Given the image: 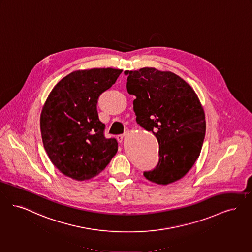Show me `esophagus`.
<instances>
[{"instance_id": "1", "label": "esophagus", "mask_w": 252, "mask_h": 252, "mask_svg": "<svg viewBox=\"0 0 252 252\" xmlns=\"http://www.w3.org/2000/svg\"><path fill=\"white\" fill-rule=\"evenodd\" d=\"M125 136H126L125 134H120V135H118V136H117V140H118V141H119V142H122L123 140H124V138H125Z\"/></svg>"}]
</instances>
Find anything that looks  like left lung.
<instances>
[{
    "mask_svg": "<svg viewBox=\"0 0 252 252\" xmlns=\"http://www.w3.org/2000/svg\"><path fill=\"white\" fill-rule=\"evenodd\" d=\"M126 89L134 94L136 121L151 131L159 144V162L144 171L149 181L168 185L183 178L201 153L205 115L191 86L171 71L154 67L125 71Z\"/></svg>",
    "mask_w": 252,
    "mask_h": 252,
    "instance_id": "8db88e82",
    "label": "left lung"
}]
</instances>
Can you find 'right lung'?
<instances>
[{
  "label": "right lung",
  "mask_w": 252,
  "mask_h": 252,
  "mask_svg": "<svg viewBox=\"0 0 252 252\" xmlns=\"http://www.w3.org/2000/svg\"><path fill=\"white\" fill-rule=\"evenodd\" d=\"M122 69L92 68L71 72L51 90L40 115L44 148L51 163L77 181L96 176L118 150L106 139L96 110L101 94L115 83Z\"/></svg>",
  "instance_id": "right-lung-1"
}]
</instances>
